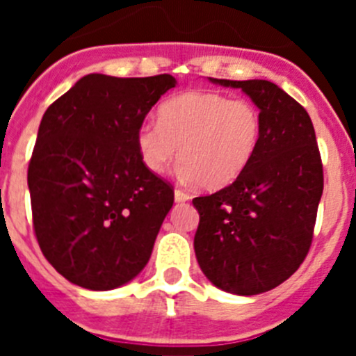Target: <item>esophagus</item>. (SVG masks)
Returning <instances> with one entry per match:
<instances>
[{"label":"esophagus","mask_w":356,"mask_h":356,"mask_svg":"<svg viewBox=\"0 0 356 356\" xmlns=\"http://www.w3.org/2000/svg\"><path fill=\"white\" fill-rule=\"evenodd\" d=\"M191 200V196H188L187 193H184V191H180V188H176L175 191V201L176 203H185V201Z\"/></svg>","instance_id":"obj_1"}]
</instances>
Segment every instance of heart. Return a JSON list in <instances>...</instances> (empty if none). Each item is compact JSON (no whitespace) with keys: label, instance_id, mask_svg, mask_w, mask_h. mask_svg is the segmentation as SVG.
<instances>
[{"label":"heart","instance_id":"obj_1","mask_svg":"<svg viewBox=\"0 0 356 356\" xmlns=\"http://www.w3.org/2000/svg\"><path fill=\"white\" fill-rule=\"evenodd\" d=\"M262 134V112L254 103L191 90L162 103L159 122H143L135 143L151 172L162 175L180 156L185 180L216 191L246 171Z\"/></svg>","mask_w":356,"mask_h":356}]
</instances>
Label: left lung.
<instances>
[{"mask_svg":"<svg viewBox=\"0 0 356 356\" xmlns=\"http://www.w3.org/2000/svg\"><path fill=\"white\" fill-rule=\"evenodd\" d=\"M251 97L264 119L259 151L228 187L194 197V251L221 291L253 296L284 284L312 244L323 163L307 110L267 80H217Z\"/></svg>","mask_w":356,"mask_h":356,"instance_id":"obj_1","label":"left lung"}]
</instances>
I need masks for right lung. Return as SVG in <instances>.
Wrapping results in <instances>:
<instances>
[{"label": "right lung", "mask_w": 356, "mask_h": 356, "mask_svg": "<svg viewBox=\"0 0 356 356\" xmlns=\"http://www.w3.org/2000/svg\"><path fill=\"white\" fill-rule=\"evenodd\" d=\"M171 74H87L44 112L28 165L33 229L48 262L90 291L121 287L147 264L172 187L149 171L137 130Z\"/></svg>", "instance_id": "right-lung-1"}]
</instances>
